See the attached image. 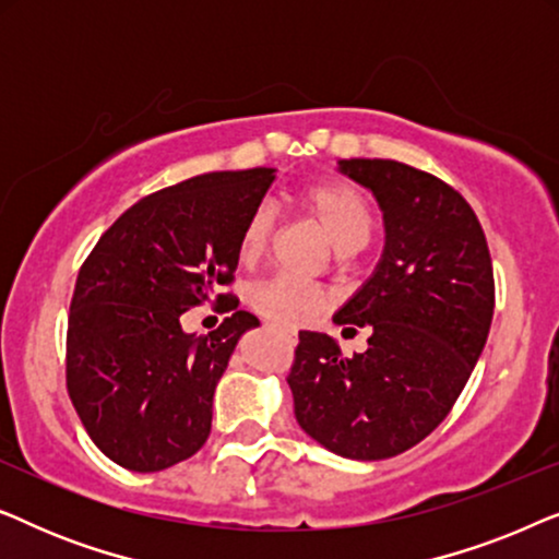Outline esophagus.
Listing matches in <instances>:
<instances>
[{"label":"esophagus","instance_id":"1","mask_svg":"<svg viewBox=\"0 0 559 559\" xmlns=\"http://www.w3.org/2000/svg\"><path fill=\"white\" fill-rule=\"evenodd\" d=\"M282 335H285V338H287L289 343H293V346L297 343V333H295V331H282Z\"/></svg>","mask_w":559,"mask_h":559}]
</instances>
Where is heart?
<instances>
[{"mask_svg": "<svg viewBox=\"0 0 559 559\" xmlns=\"http://www.w3.org/2000/svg\"><path fill=\"white\" fill-rule=\"evenodd\" d=\"M297 203L316 224L323 228L341 251H356L369 243L373 216L366 198L354 186L341 180H316L297 193ZM272 213L259 205L249 213L239 234V262L254 266L266 254L272 241ZM331 297L323 287L293 277H270L251 289V305L272 323L297 328L316 320L328 308Z\"/></svg>", "mask_w": 559, "mask_h": 559, "instance_id": "heart-1", "label": "heart"}]
</instances>
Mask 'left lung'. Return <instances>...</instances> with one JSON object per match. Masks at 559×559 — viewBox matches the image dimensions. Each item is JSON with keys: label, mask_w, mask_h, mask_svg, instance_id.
Here are the masks:
<instances>
[{"label": "left lung", "mask_w": 559, "mask_h": 559, "mask_svg": "<svg viewBox=\"0 0 559 559\" xmlns=\"http://www.w3.org/2000/svg\"><path fill=\"white\" fill-rule=\"evenodd\" d=\"M338 167L384 211L377 272L333 318L369 325V348L346 358L331 335L300 331L287 384L312 440L384 461L425 440L461 396L491 328L493 266L476 213L448 182L396 159Z\"/></svg>", "instance_id": "1"}]
</instances>
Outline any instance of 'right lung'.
<instances>
[{
    "label": "right lung",
    "instance_id": "1",
    "mask_svg": "<svg viewBox=\"0 0 559 559\" xmlns=\"http://www.w3.org/2000/svg\"><path fill=\"white\" fill-rule=\"evenodd\" d=\"M272 182V167H251L157 190L121 213L81 264L66 384L88 438L121 468H170L209 440L221 373L259 325L221 287L234 282L239 234ZM203 301L229 318L198 340L179 318Z\"/></svg>",
    "mask_w": 559,
    "mask_h": 559
}]
</instances>
